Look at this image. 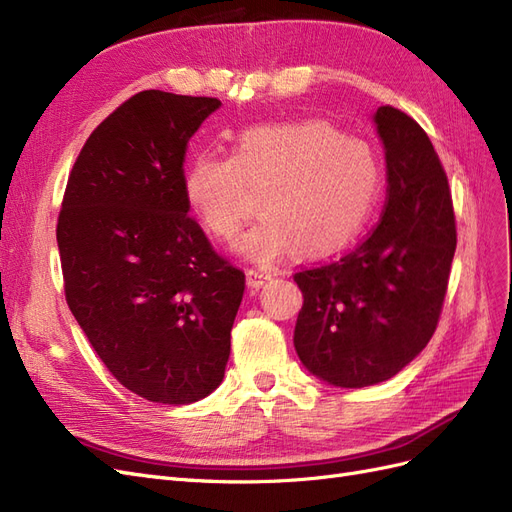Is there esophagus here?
<instances>
[{
    "label": "esophagus",
    "mask_w": 512,
    "mask_h": 512,
    "mask_svg": "<svg viewBox=\"0 0 512 512\" xmlns=\"http://www.w3.org/2000/svg\"><path fill=\"white\" fill-rule=\"evenodd\" d=\"M271 280V273H265V271H258V269H250L247 271V286L250 288H260L262 284H267Z\"/></svg>",
    "instance_id": "1"
}]
</instances>
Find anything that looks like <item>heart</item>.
<instances>
[{"mask_svg":"<svg viewBox=\"0 0 512 512\" xmlns=\"http://www.w3.org/2000/svg\"><path fill=\"white\" fill-rule=\"evenodd\" d=\"M380 162L361 138L322 121L243 130L230 156L198 153L185 166L183 198L215 239L232 241L254 211L262 220L237 243L258 262L292 250L303 260L331 256L359 235L380 194Z\"/></svg>","mask_w":512,"mask_h":512,"instance_id":"heart-1","label":"heart"}]
</instances>
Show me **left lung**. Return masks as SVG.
<instances>
[{
  "label": "left lung",
  "instance_id": "8db88e82",
  "mask_svg": "<svg viewBox=\"0 0 512 512\" xmlns=\"http://www.w3.org/2000/svg\"><path fill=\"white\" fill-rule=\"evenodd\" d=\"M374 119L389 181L378 224L342 258L292 275L303 292L294 348L342 389L393 378L427 346L457 247L451 188L427 132L389 104Z\"/></svg>",
  "mask_w": 512,
  "mask_h": 512
}]
</instances>
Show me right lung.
<instances>
[{
    "label": "right lung",
    "mask_w": 512,
    "mask_h": 512,
    "mask_svg": "<svg viewBox=\"0 0 512 512\" xmlns=\"http://www.w3.org/2000/svg\"><path fill=\"white\" fill-rule=\"evenodd\" d=\"M218 98L147 89L76 158L57 218L70 312L119 384L156 404L220 386L245 273L188 215L183 162Z\"/></svg>",
    "instance_id": "add662e5"
}]
</instances>
